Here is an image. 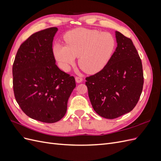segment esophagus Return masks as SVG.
<instances>
[{
  "instance_id": "obj_1",
  "label": "esophagus",
  "mask_w": 161,
  "mask_h": 161,
  "mask_svg": "<svg viewBox=\"0 0 161 161\" xmlns=\"http://www.w3.org/2000/svg\"><path fill=\"white\" fill-rule=\"evenodd\" d=\"M75 79H76V82H78V83H80V82H81L82 81V78H81L80 76H76Z\"/></svg>"
}]
</instances>
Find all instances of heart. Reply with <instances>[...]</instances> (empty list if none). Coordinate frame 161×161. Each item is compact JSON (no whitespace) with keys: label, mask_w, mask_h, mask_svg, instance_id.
Returning a JSON list of instances; mask_svg holds the SVG:
<instances>
[{"label":"heart","mask_w":161,"mask_h":161,"mask_svg":"<svg viewBox=\"0 0 161 161\" xmlns=\"http://www.w3.org/2000/svg\"><path fill=\"white\" fill-rule=\"evenodd\" d=\"M65 45L56 44L53 53L61 69L69 71L79 57V64L89 74H95L108 65L113 56L116 41L112 34L79 27L64 36Z\"/></svg>","instance_id":"heart-1"}]
</instances>
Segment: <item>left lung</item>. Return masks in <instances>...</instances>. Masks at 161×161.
I'll return each instance as SVG.
<instances>
[{
  "label": "left lung",
  "mask_w": 161,
  "mask_h": 161,
  "mask_svg": "<svg viewBox=\"0 0 161 161\" xmlns=\"http://www.w3.org/2000/svg\"><path fill=\"white\" fill-rule=\"evenodd\" d=\"M109 62L96 74L86 77L89 97L96 113L115 119L132 110L142 93V64L133 42L119 31Z\"/></svg>",
  "instance_id": "1"
}]
</instances>
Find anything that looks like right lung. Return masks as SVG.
<instances>
[{
    "label": "right lung",
    "instance_id": "add662e5",
    "mask_svg": "<svg viewBox=\"0 0 161 161\" xmlns=\"http://www.w3.org/2000/svg\"><path fill=\"white\" fill-rule=\"evenodd\" d=\"M57 27L32 34L19 47L13 64L14 95L30 118L55 123L64 116L76 86L74 76L59 69L52 49Z\"/></svg>",
    "mask_w": 161,
    "mask_h": 161
}]
</instances>
